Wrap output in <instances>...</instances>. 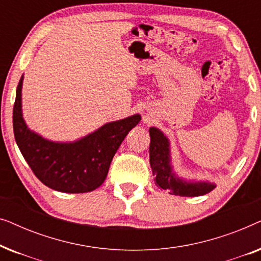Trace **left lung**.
I'll return each mask as SVG.
<instances>
[{
	"instance_id": "1",
	"label": "left lung",
	"mask_w": 261,
	"mask_h": 261,
	"mask_svg": "<svg viewBox=\"0 0 261 261\" xmlns=\"http://www.w3.org/2000/svg\"><path fill=\"white\" fill-rule=\"evenodd\" d=\"M149 164L153 176L155 177V184L171 195L195 197L208 194L215 188V185L205 183H191L178 178L172 172L170 164V144L167 138L156 128H149Z\"/></svg>"
}]
</instances>
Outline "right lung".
I'll return each mask as SVG.
<instances>
[{
    "instance_id": "add662e5",
    "label": "right lung",
    "mask_w": 261,
    "mask_h": 261,
    "mask_svg": "<svg viewBox=\"0 0 261 261\" xmlns=\"http://www.w3.org/2000/svg\"><path fill=\"white\" fill-rule=\"evenodd\" d=\"M21 77L13 108L16 144L39 180L53 190L82 194L97 189L108 174L110 163L128 132L140 115L107 123L76 142L59 144L45 140L28 129L21 113Z\"/></svg>"
}]
</instances>
